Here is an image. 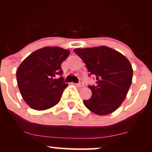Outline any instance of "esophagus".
I'll return each mask as SVG.
<instances>
[{"instance_id": "obj_1", "label": "esophagus", "mask_w": 152, "mask_h": 152, "mask_svg": "<svg viewBox=\"0 0 152 152\" xmlns=\"http://www.w3.org/2000/svg\"><path fill=\"white\" fill-rule=\"evenodd\" d=\"M76 85H77V86H78V87H83V86H84V84H83V81H80V83H77Z\"/></svg>"}]
</instances>
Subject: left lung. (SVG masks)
<instances>
[{
	"mask_svg": "<svg viewBox=\"0 0 152 152\" xmlns=\"http://www.w3.org/2000/svg\"><path fill=\"white\" fill-rule=\"evenodd\" d=\"M74 50L96 80V86H88L92 95L83 100V104L99 116L113 113L126 99L132 84L133 69L129 61L117 50L104 46Z\"/></svg>",
	"mask_w": 152,
	"mask_h": 152,
	"instance_id": "left-lung-1",
	"label": "left lung"
}]
</instances>
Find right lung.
I'll list each match as a JSON object with an SVG mask.
<instances>
[{
  "label": "right lung",
  "instance_id": "1",
  "mask_svg": "<svg viewBox=\"0 0 152 152\" xmlns=\"http://www.w3.org/2000/svg\"><path fill=\"white\" fill-rule=\"evenodd\" d=\"M70 50L46 46L36 50L23 61L16 71L17 83L23 99L31 109L43 111L60 102L68 86L61 75V64Z\"/></svg>",
  "mask_w": 152,
  "mask_h": 152
}]
</instances>
